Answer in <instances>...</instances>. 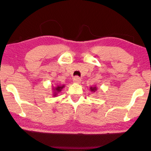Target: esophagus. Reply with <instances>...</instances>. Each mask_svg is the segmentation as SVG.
Returning a JSON list of instances; mask_svg holds the SVG:
<instances>
[{"instance_id": "34e87169", "label": "esophagus", "mask_w": 151, "mask_h": 151, "mask_svg": "<svg viewBox=\"0 0 151 151\" xmlns=\"http://www.w3.org/2000/svg\"><path fill=\"white\" fill-rule=\"evenodd\" d=\"M73 81L74 83H76V84H80V82H81V79L78 77V76H76V77L73 78Z\"/></svg>"}]
</instances>
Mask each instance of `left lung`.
Here are the masks:
<instances>
[{
    "instance_id": "1",
    "label": "left lung",
    "mask_w": 151,
    "mask_h": 151,
    "mask_svg": "<svg viewBox=\"0 0 151 151\" xmlns=\"http://www.w3.org/2000/svg\"><path fill=\"white\" fill-rule=\"evenodd\" d=\"M97 88H97L96 86H91V87H90V90L92 92L94 93V92H96V91H97Z\"/></svg>"
}]
</instances>
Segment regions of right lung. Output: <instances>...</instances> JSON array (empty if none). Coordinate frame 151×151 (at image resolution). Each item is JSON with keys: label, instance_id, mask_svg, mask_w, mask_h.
Instances as JSON below:
<instances>
[{"label": "right lung", "instance_id": "1", "mask_svg": "<svg viewBox=\"0 0 151 151\" xmlns=\"http://www.w3.org/2000/svg\"><path fill=\"white\" fill-rule=\"evenodd\" d=\"M65 87V85H57L55 87H53V96H56L57 94L60 93L62 91V89Z\"/></svg>", "mask_w": 151, "mask_h": 151}]
</instances>
